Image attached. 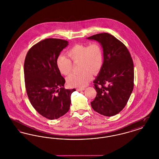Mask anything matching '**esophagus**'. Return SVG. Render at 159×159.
Masks as SVG:
<instances>
[{"instance_id": "esophagus-1", "label": "esophagus", "mask_w": 159, "mask_h": 159, "mask_svg": "<svg viewBox=\"0 0 159 159\" xmlns=\"http://www.w3.org/2000/svg\"><path fill=\"white\" fill-rule=\"evenodd\" d=\"M85 89L84 88H77V91H84Z\"/></svg>"}]
</instances>
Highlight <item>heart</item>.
Segmentation results:
<instances>
[{
	"label": "heart",
	"mask_w": 159,
	"mask_h": 159,
	"mask_svg": "<svg viewBox=\"0 0 159 159\" xmlns=\"http://www.w3.org/2000/svg\"><path fill=\"white\" fill-rule=\"evenodd\" d=\"M67 57L60 55L58 57L56 64L59 71L63 75H69L73 64L80 62L79 67L82 71L79 73H73L68 76L67 81L71 87H84L92 78V75H97L102 67L104 53L101 46L97 42H92L88 45L77 44L68 51Z\"/></svg>",
	"instance_id": "obj_1"
}]
</instances>
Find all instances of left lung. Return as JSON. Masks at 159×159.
I'll return each mask as SVG.
<instances>
[{
    "instance_id": "1",
    "label": "left lung",
    "mask_w": 159,
    "mask_h": 159,
    "mask_svg": "<svg viewBox=\"0 0 159 159\" xmlns=\"http://www.w3.org/2000/svg\"><path fill=\"white\" fill-rule=\"evenodd\" d=\"M87 39L98 41L104 52L102 67L93 81L97 93L91 106L98 113L113 116L124 108L133 91V60L126 46L109 33L97 34Z\"/></svg>"
}]
</instances>
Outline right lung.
<instances>
[{
	"mask_svg": "<svg viewBox=\"0 0 159 159\" xmlns=\"http://www.w3.org/2000/svg\"><path fill=\"white\" fill-rule=\"evenodd\" d=\"M68 43L60 39H46L33 46L25 58V85L31 104L50 120L57 119L68 112L71 95L76 91L64 88L66 80L56 64Z\"/></svg>",
	"mask_w": 159,
	"mask_h": 159,
	"instance_id": "right-lung-1",
	"label": "right lung"
}]
</instances>
